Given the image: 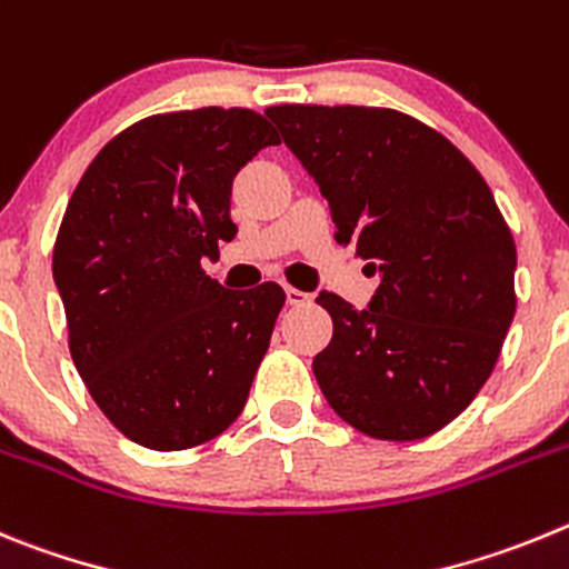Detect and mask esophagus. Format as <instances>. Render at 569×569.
<instances>
[{
	"instance_id": "34e87169",
	"label": "esophagus",
	"mask_w": 569,
	"mask_h": 569,
	"mask_svg": "<svg viewBox=\"0 0 569 569\" xmlns=\"http://www.w3.org/2000/svg\"><path fill=\"white\" fill-rule=\"evenodd\" d=\"M286 300H289V306H309L311 303V295H306V291L295 289V286H286Z\"/></svg>"
}]
</instances>
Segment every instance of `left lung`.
I'll use <instances>...</instances> for the list:
<instances>
[{
    "instance_id": "8db88e82",
    "label": "left lung",
    "mask_w": 569,
    "mask_h": 569,
    "mask_svg": "<svg viewBox=\"0 0 569 569\" xmlns=\"http://www.w3.org/2000/svg\"><path fill=\"white\" fill-rule=\"evenodd\" d=\"M266 116L329 198L335 238L380 274L366 311L317 297L335 322L311 362L317 386L371 439L442 431L482 391L516 315V243L493 192L406 112L274 104Z\"/></svg>"
}]
</instances>
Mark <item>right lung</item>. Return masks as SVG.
<instances>
[{
	"mask_svg": "<svg viewBox=\"0 0 569 569\" xmlns=\"http://www.w3.org/2000/svg\"><path fill=\"white\" fill-rule=\"evenodd\" d=\"M272 144L247 107L158 112L107 141L70 196L53 247L70 357L144 448H198L247 406L286 291L223 289L201 260L238 234L232 181Z\"/></svg>",
	"mask_w": 569,
	"mask_h": 569,
	"instance_id": "1",
	"label": "right lung"
}]
</instances>
